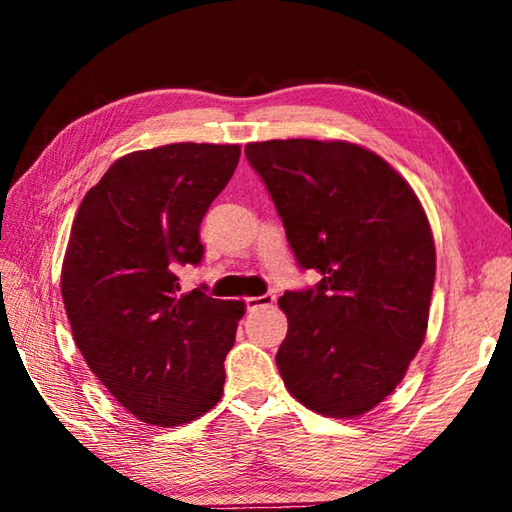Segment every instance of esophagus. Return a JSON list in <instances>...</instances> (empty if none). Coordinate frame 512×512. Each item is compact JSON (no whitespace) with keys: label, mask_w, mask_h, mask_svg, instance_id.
I'll list each match as a JSON object with an SVG mask.
<instances>
[{"label":"esophagus","mask_w":512,"mask_h":512,"mask_svg":"<svg viewBox=\"0 0 512 512\" xmlns=\"http://www.w3.org/2000/svg\"><path fill=\"white\" fill-rule=\"evenodd\" d=\"M273 302H275L273 293H264V296L246 298V307H248V311H255V309H262V307H271Z\"/></svg>","instance_id":"1"}]
</instances>
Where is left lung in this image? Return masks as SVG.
Returning <instances> with one entry per match:
<instances>
[{"mask_svg": "<svg viewBox=\"0 0 512 512\" xmlns=\"http://www.w3.org/2000/svg\"><path fill=\"white\" fill-rule=\"evenodd\" d=\"M316 289L277 305L289 332L277 350L287 391L327 418H359L404 379L427 336L436 246L411 185L345 140L246 144Z\"/></svg>", "mask_w": 512, "mask_h": 512, "instance_id": "obj_1", "label": "left lung"}]
</instances>
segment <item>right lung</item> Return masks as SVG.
Masks as SVG:
<instances>
[{
	"instance_id": "right-lung-1",
	"label": "right lung",
	"mask_w": 512,
	"mask_h": 512,
	"mask_svg": "<svg viewBox=\"0 0 512 512\" xmlns=\"http://www.w3.org/2000/svg\"><path fill=\"white\" fill-rule=\"evenodd\" d=\"M239 155V144L196 142L133 151L74 216L60 273L72 336L108 393L146 424L192 422L223 395L246 305L183 293L176 271L201 262V221Z\"/></svg>"
}]
</instances>
